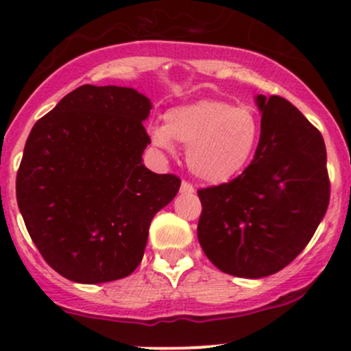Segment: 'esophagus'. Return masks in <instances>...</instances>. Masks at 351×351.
<instances>
[{
    "label": "esophagus",
    "instance_id": "esophagus-1",
    "mask_svg": "<svg viewBox=\"0 0 351 351\" xmlns=\"http://www.w3.org/2000/svg\"><path fill=\"white\" fill-rule=\"evenodd\" d=\"M180 191H182V193H184V195H191V193H195V188H193V184H191V183L183 182L182 188H180Z\"/></svg>",
    "mask_w": 351,
    "mask_h": 351
}]
</instances>
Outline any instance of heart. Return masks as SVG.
<instances>
[{"label": "heart", "instance_id": "1", "mask_svg": "<svg viewBox=\"0 0 351 351\" xmlns=\"http://www.w3.org/2000/svg\"><path fill=\"white\" fill-rule=\"evenodd\" d=\"M260 138L253 110L221 99H198L175 106L165 125L152 128L153 145L173 152V140L186 145L191 173L208 183L232 180L252 160Z\"/></svg>", "mask_w": 351, "mask_h": 351}]
</instances>
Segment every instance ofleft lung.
Here are the masks:
<instances>
[{
  "label": "left lung",
  "mask_w": 351,
  "mask_h": 351,
  "mask_svg": "<svg viewBox=\"0 0 351 351\" xmlns=\"http://www.w3.org/2000/svg\"><path fill=\"white\" fill-rule=\"evenodd\" d=\"M261 132L238 178L198 190V241L218 269L263 278L295 260L330 202L326 148L319 132L280 96L258 95Z\"/></svg>",
  "instance_id": "8db88e82"
}]
</instances>
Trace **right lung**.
<instances>
[{"instance_id":"add662e5","label":"right lung","mask_w":351,"mask_h":351,"mask_svg":"<svg viewBox=\"0 0 351 351\" xmlns=\"http://www.w3.org/2000/svg\"><path fill=\"white\" fill-rule=\"evenodd\" d=\"M152 101L134 88L83 84L34 123L16 176L18 208L46 263L76 283L132 275L149 223L178 176L143 165Z\"/></svg>"}]
</instances>
